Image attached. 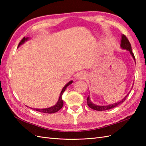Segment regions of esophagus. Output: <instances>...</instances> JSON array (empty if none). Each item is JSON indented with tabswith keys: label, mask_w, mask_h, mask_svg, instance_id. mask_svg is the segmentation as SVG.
<instances>
[{
	"label": "esophagus",
	"mask_w": 146,
	"mask_h": 146,
	"mask_svg": "<svg viewBox=\"0 0 146 146\" xmlns=\"http://www.w3.org/2000/svg\"><path fill=\"white\" fill-rule=\"evenodd\" d=\"M86 73L84 72H80L78 73L76 75V78L78 79H82L84 80L86 78Z\"/></svg>",
	"instance_id": "obj_1"
}]
</instances>
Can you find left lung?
Listing matches in <instances>:
<instances>
[{"mask_svg": "<svg viewBox=\"0 0 146 146\" xmlns=\"http://www.w3.org/2000/svg\"><path fill=\"white\" fill-rule=\"evenodd\" d=\"M121 43V48H123V49H126L127 51H129V52H130L132 56H133L134 61H135V56H134V53H133V52H132V48H131V43H130L129 42V40H128L127 37L125 36L124 34L122 35ZM129 94V93L127 94V95L123 98V100L119 101H118L117 103H114V104H110V105H108V106H106V105H105V106H99V105L94 104V103H93L92 102H91L90 99V96H88V97L87 99H86L87 100V104H88V106L90 108H91V109H93L94 110H96V111H106V110H108L112 109V108L116 107V106H118V105H119V104L123 103L124 101L126 100V98H127V95H128Z\"/></svg>", "mask_w": 146, "mask_h": 146, "instance_id": "left-lung-1", "label": "left lung"}]
</instances>
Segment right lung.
<instances>
[{"label":"right lung","mask_w":146,"mask_h":146,"mask_svg":"<svg viewBox=\"0 0 146 146\" xmlns=\"http://www.w3.org/2000/svg\"><path fill=\"white\" fill-rule=\"evenodd\" d=\"M28 40H29V37H26V38H25V37H23L21 41L20 42L19 45H18V47L20 46L21 45H22L23 43H24L25 42L27 41ZM72 83H73V81H70V82L66 84V85L63 88L62 91H61V93H60L58 101V102L56 103V104L55 105V106H52V107L48 108H45V109H35V108H34V109H33V108H32V109L35 110V111H37L41 112V113H44L52 114V113H56V112L58 111L63 106V101L62 100L63 93H64V91H65V90L66 89V88L69 85H70V84H72Z\"/></svg>","instance_id":"add662e5"}]
</instances>
